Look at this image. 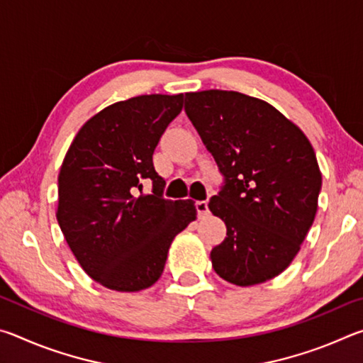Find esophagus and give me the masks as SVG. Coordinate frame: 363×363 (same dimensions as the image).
I'll return each instance as SVG.
<instances>
[{
    "instance_id": "34e87169",
    "label": "esophagus",
    "mask_w": 363,
    "mask_h": 363,
    "mask_svg": "<svg viewBox=\"0 0 363 363\" xmlns=\"http://www.w3.org/2000/svg\"><path fill=\"white\" fill-rule=\"evenodd\" d=\"M195 208H196V214H199L200 219L205 218L208 214V203H206V201H196Z\"/></svg>"
}]
</instances>
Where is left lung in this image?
<instances>
[{
    "label": "left lung",
    "mask_w": 363,
    "mask_h": 363,
    "mask_svg": "<svg viewBox=\"0 0 363 363\" xmlns=\"http://www.w3.org/2000/svg\"><path fill=\"white\" fill-rule=\"evenodd\" d=\"M186 113L224 186L208 208L227 227L213 269L238 286L277 277L314 223L322 173L306 134L277 108L237 91L186 94Z\"/></svg>",
    "instance_id": "obj_1"
}]
</instances>
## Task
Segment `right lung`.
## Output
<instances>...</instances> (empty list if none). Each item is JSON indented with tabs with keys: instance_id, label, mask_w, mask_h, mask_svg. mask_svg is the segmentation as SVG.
Instances as JSON below:
<instances>
[{
	"instance_id": "add662e5",
	"label": "right lung",
	"mask_w": 363,
	"mask_h": 363,
	"mask_svg": "<svg viewBox=\"0 0 363 363\" xmlns=\"http://www.w3.org/2000/svg\"><path fill=\"white\" fill-rule=\"evenodd\" d=\"M184 94L131 97L101 110L73 139L59 173L57 223L91 279L140 291L162 277L171 242L195 220L192 200L163 199L152 155ZM152 194H142V181Z\"/></svg>"
}]
</instances>
